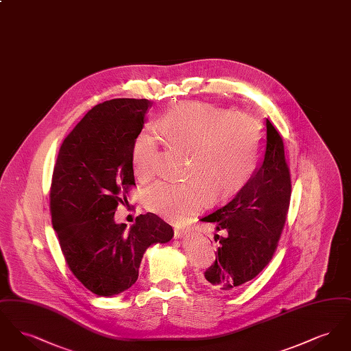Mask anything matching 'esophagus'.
Instances as JSON below:
<instances>
[{
  "label": "esophagus",
  "mask_w": 351,
  "mask_h": 351,
  "mask_svg": "<svg viewBox=\"0 0 351 351\" xmlns=\"http://www.w3.org/2000/svg\"><path fill=\"white\" fill-rule=\"evenodd\" d=\"M173 233H175V238H182L186 233V230L185 229H179V228H175V230H173Z\"/></svg>",
  "instance_id": "esophagus-1"
}]
</instances>
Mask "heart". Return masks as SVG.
<instances>
[{"label": "heart", "instance_id": "heart-1", "mask_svg": "<svg viewBox=\"0 0 351 351\" xmlns=\"http://www.w3.org/2000/svg\"><path fill=\"white\" fill-rule=\"evenodd\" d=\"M159 132L172 147L188 151L185 182L162 180L147 192V208L168 219H183L210 201L228 199L250 180L258 167L262 130L255 118L202 102L169 109ZM158 141L149 129L133 145V168L139 180H150L158 168Z\"/></svg>", "mask_w": 351, "mask_h": 351}]
</instances>
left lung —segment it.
Masks as SVG:
<instances>
[{
	"label": "left lung",
	"instance_id": "1",
	"mask_svg": "<svg viewBox=\"0 0 351 351\" xmlns=\"http://www.w3.org/2000/svg\"><path fill=\"white\" fill-rule=\"evenodd\" d=\"M291 199V175L283 139L266 119V150L259 168L233 199L201 218L210 222L219 242L216 262L204 272L202 283L232 295L267 266L283 232Z\"/></svg>",
	"mask_w": 351,
	"mask_h": 351
}]
</instances>
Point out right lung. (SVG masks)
Masks as SVG:
<instances>
[{"label": "right lung", "mask_w": 351, "mask_h": 351, "mask_svg": "<svg viewBox=\"0 0 351 351\" xmlns=\"http://www.w3.org/2000/svg\"><path fill=\"white\" fill-rule=\"evenodd\" d=\"M151 102L114 99L92 108L63 141L53 167L50 212L72 274L97 296H113L138 279L145 251L173 230L154 213L126 232L114 213L134 180L133 145Z\"/></svg>", "instance_id": "add662e5"}]
</instances>
